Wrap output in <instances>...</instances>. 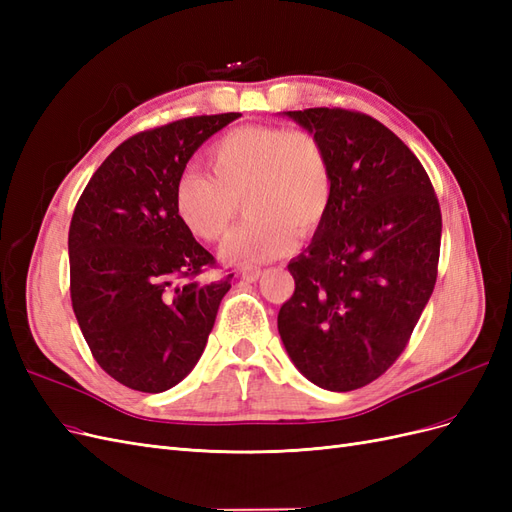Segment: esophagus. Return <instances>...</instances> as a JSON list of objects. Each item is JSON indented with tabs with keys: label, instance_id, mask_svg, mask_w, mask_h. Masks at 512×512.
Returning <instances> with one entry per match:
<instances>
[{
	"label": "esophagus",
	"instance_id": "34e87169",
	"mask_svg": "<svg viewBox=\"0 0 512 512\" xmlns=\"http://www.w3.org/2000/svg\"><path fill=\"white\" fill-rule=\"evenodd\" d=\"M239 275H241V280H245V282H256L258 277L262 275V271L254 269V267H245V269L239 271Z\"/></svg>",
	"mask_w": 512,
	"mask_h": 512
}]
</instances>
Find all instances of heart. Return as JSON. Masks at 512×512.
<instances>
[{"label": "heart", "mask_w": 512, "mask_h": 512, "mask_svg": "<svg viewBox=\"0 0 512 512\" xmlns=\"http://www.w3.org/2000/svg\"><path fill=\"white\" fill-rule=\"evenodd\" d=\"M205 162L211 175L188 168L175 181V211L203 241H218L235 222L245 196L250 215L222 243L230 265L280 258L327 218L333 170L318 136L301 128L241 126L215 141Z\"/></svg>", "instance_id": "obj_1"}]
</instances>
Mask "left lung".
I'll return each mask as SVG.
<instances>
[{"mask_svg": "<svg viewBox=\"0 0 512 512\" xmlns=\"http://www.w3.org/2000/svg\"><path fill=\"white\" fill-rule=\"evenodd\" d=\"M318 136L333 170L327 218L290 260L277 314L286 352L320 389L374 382L408 346L438 277L442 213L423 164L374 117L288 111Z\"/></svg>", "mask_w": 512, "mask_h": 512, "instance_id": "1", "label": "left lung"}]
</instances>
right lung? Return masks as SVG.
I'll return each instance as SVG.
<instances>
[{"mask_svg": "<svg viewBox=\"0 0 512 512\" xmlns=\"http://www.w3.org/2000/svg\"><path fill=\"white\" fill-rule=\"evenodd\" d=\"M239 113L138 132L89 179L70 232V297L98 365L143 393L173 389L203 354L230 277H194L215 258L175 211V181L194 151Z\"/></svg>", "mask_w": 512, "mask_h": 512, "instance_id": "1", "label": "right lung"}]
</instances>
